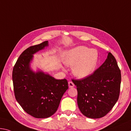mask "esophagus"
Here are the masks:
<instances>
[{
    "mask_svg": "<svg viewBox=\"0 0 131 131\" xmlns=\"http://www.w3.org/2000/svg\"><path fill=\"white\" fill-rule=\"evenodd\" d=\"M68 85H69V87L70 88H73V87L74 86V83L72 82H69V83H68Z\"/></svg>",
    "mask_w": 131,
    "mask_h": 131,
    "instance_id": "obj_1",
    "label": "esophagus"
}]
</instances>
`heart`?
<instances>
[{
    "label": "heart",
    "mask_w": 131,
    "mask_h": 131,
    "mask_svg": "<svg viewBox=\"0 0 131 131\" xmlns=\"http://www.w3.org/2000/svg\"><path fill=\"white\" fill-rule=\"evenodd\" d=\"M98 58V53L94 49L79 46L68 52L65 62L68 65H74L72 72L74 76L79 78H84L94 71Z\"/></svg>",
    "instance_id": "b5f03b06"
}]
</instances>
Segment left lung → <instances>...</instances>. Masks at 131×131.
Returning <instances> with one entry per match:
<instances>
[{
    "label": "left lung",
    "instance_id": "left-lung-1",
    "mask_svg": "<svg viewBox=\"0 0 131 131\" xmlns=\"http://www.w3.org/2000/svg\"><path fill=\"white\" fill-rule=\"evenodd\" d=\"M78 90V105L84 116L104 117L113 108L119 96L121 70L111 52L93 74L82 79H72Z\"/></svg>",
    "mask_w": 131,
    "mask_h": 131
}]
</instances>
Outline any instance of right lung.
<instances>
[{
    "label": "right lung",
    "instance_id": "1",
    "mask_svg": "<svg viewBox=\"0 0 131 131\" xmlns=\"http://www.w3.org/2000/svg\"><path fill=\"white\" fill-rule=\"evenodd\" d=\"M48 45L46 41L27 48L18 58L12 73L16 100L27 113L37 118L52 115L68 89L66 79L57 80L42 72L35 73L30 69L32 55Z\"/></svg>",
    "mask_w": 131,
    "mask_h": 131
}]
</instances>
